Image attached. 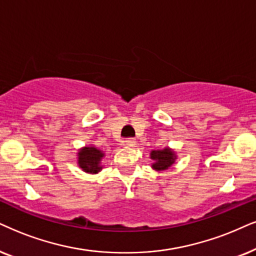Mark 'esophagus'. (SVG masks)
Returning a JSON list of instances; mask_svg holds the SVG:
<instances>
[{"instance_id": "34e87169", "label": "esophagus", "mask_w": 256, "mask_h": 256, "mask_svg": "<svg viewBox=\"0 0 256 256\" xmlns=\"http://www.w3.org/2000/svg\"><path fill=\"white\" fill-rule=\"evenodd\" d=\"M124 143H125L126 145H128V146L132 148V146H134V145H136V143H137V142H136L134 138H128V139H126V140L124 142Z\"/></svg>"}]
</instances>
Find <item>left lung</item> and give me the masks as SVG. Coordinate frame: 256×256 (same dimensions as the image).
Returning <instances> with one entry per match:
<instances>
[{"instance_id":"obj_1","label":"left lung","mask_w":256,"mask_h":256,"mask_svg":"<svg viewBox=\"0 0 256 256\" xmlns=\"http://www.w3.org/2000/svg\"><path fill=\"white\" fill-rule=\"evenodd\" d=\"M151 160H154L152 164V169L156 171H163L169 169L176 160V154L169 148H164L163 150H154L150 154Z\"/></svg>"}]
</instances>
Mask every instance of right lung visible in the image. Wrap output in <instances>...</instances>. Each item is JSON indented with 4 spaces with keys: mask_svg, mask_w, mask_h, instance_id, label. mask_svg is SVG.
I'll return each mask as SVG.
<instances>
[{
    "mask_svg": "<svg viewBox=\"0 0 256 256\" xmlns=\"http://www.w3.org/2000/svg\"><path fill=\"white\" fill-rule=\"evenodd\" d=\"M104 152L96 146H85L78 152V166L90 174H98L102 169V160Z\"/></svg>",
    "mask_w": 256,
    "mask_h": 256,
    "instance_id": "obj_1",
    "label": "right lung"
}]
</instances>
